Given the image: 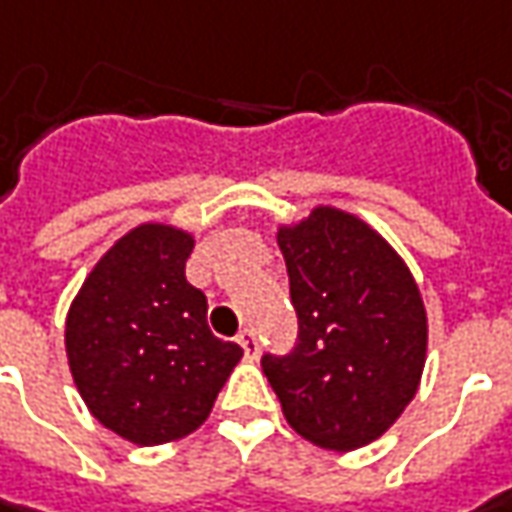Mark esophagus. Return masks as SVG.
I'll return each instance as SVG.
<instances>
[{
  "instance_id": "34e87169",
  "label": "esophagus",
  "mask_w": 512,
  "mask_h": 512,
  "mask_svg": "<svg viewBox=\"0 0 512 512\" xmlns=\"http://www.w3.org/2000/svg\"><path fill=\"white\" fill-rule=\"evenodd\" d=\"M238 343L240 348H243V357H246V360H257V354H260V343H257L255 331H249V328H246V331H240Z\"/></svg>"
}]
</instances>
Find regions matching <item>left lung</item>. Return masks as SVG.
<instances>
[{"mask_svg":"<svg viewBox=\"0 0 512 512\" xmlns=\"http://www.w3.org/2000/svg\"><path fill=\"white\" fill-rule=\"evenodd\" d=\"M297 343L263 354L289 425L326 450L379 439L414 399L428 317L402 257L360 218L320 206L277 232Z\"/></svg>","mask_w":512,"mask_h":512,"instance_id":"obj_1","label":"left lung"}]
</instances>
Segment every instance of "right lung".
<instances>
[{"label":"right lung","mask_w":512,"mask_h":512,"mask_svg":"<svg viewBox=\"0 0 512 512\" xmlns=\"http://www.w3.org/2000/svg\"><path fill=\"white\" fill-rule=\"evenodd\" d=\"M192 235L144 223L87 274L64 328L81 399L104 428L164 445L201 428L243 357L206 323V297L186 280Z\"/></svg>","instance_id":"add662e5"}]
</instances>
